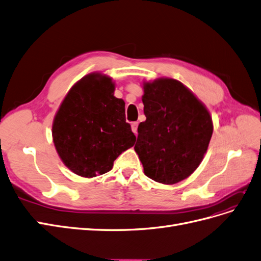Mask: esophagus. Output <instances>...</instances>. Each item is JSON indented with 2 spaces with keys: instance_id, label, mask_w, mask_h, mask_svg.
I'll return each instance as SVG.
<instances>
[{
  "instance_id": "esophagus-1",
  "label": "esophagus",
  "mask_w": 261,
  "mask_h": 261,
  "mask_svg": "<svg viewBox=\"0 0 261 261\" xmlns=\"http://www.w3.org/2000/svg\"><path fill=\"white\" fill-rule=\"evenodd\" d=\"M137 127H138V122H133L132 123V130L137 134Z\"/></svg>"
}]
</instances>
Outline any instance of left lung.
<instances>
[{"mask_svg": "<svg viewBox=\"0 0 261 261\" xmlns=\"http://www.w3.org/2000/svg\"><path fill=\"white\" fill-rule=\"evenodd\" d=\"M144 113L134 147L145 175L172 185L191 176L199 167L210 143V112L185 85L162 77L145 82Z\"/></svg>", "mask_w": 261, "mask_h": 261, "instance_id": "left-lung-1", "label": "left lung"}]
</instances>
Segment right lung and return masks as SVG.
Returning <instances> with one entry per match:
<instances>
[{
  "mask_svg": "<svg viewBox=\"0 0 261 261\" xmlns=\"http://www.w3.org/2000/svg\"><path fill=\"white\" fill-rule=\"evenodd\" d=\"M114 90L111 77L90 73L74 84L54 116V147L65 167L82 177L109 172L136 141L126 123L125 102Z\"/></svg>",
  "mask_w": 261,
  "mask_h": 261,
  "instance_id": "right-lung-1",
  "label": "right lung"
}]
</instances>
